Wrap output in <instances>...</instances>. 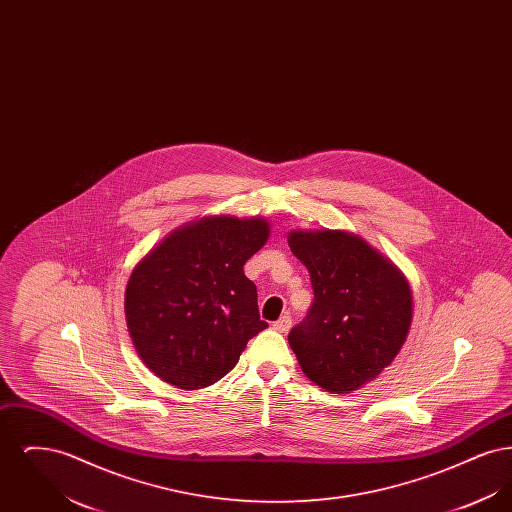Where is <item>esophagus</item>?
Listing matches in <instances>:
<instances>
[{"label": "esophagus", "instance_id": "34e87169", "mask_svg": "<svg viewBox=\"0 0 512 512\" xmlns=\"http://www.w3.org/2000/svg\"><path fill=\"white\" fill-rule=\"evenodd\" d=\"M290 326H292V317H290V315H284V317L278 318V320L272 324V328H274L276 332H286V330H290Z\"/></svg>", "mask_w": 512, "mask_h": 512}]
</instances>
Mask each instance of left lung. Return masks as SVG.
Returning a JSON list of instances; mask_svg holds the SVG:
<instances>
[{"label": "left lung", "mask_w": 512, "mask_h": 512, "mask_svg": "<svg viewBox=\"0 0 512 512\" xmlns=\"http://www.w3.org/2000/svg\"><path fill=\"white\" fill-rule=\"evenodd\" d=\"M288 242L315 292L309 313L290 330L293 353L320 388L357 390L405 343L413 317L409 284L357 236L297 230Z\"/></svg>", "instance_id": "obj_1"}]
</instances>
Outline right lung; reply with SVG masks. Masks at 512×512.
I'll use <instances>...</instances> for the list:
<instances>
[{
    "label": "right lung",
    "mask_w": 512,
    "mask_h": 512,
    "mask_svg": "<svg viewBox=\"0 0 512 512\" xmlns=\"http://www.w3.org/2000/svg\"><path fill=\"white\" fill-rule=\"evenodd\" d=\"M268 238L267 220L215 217L184 226L134 268L124 311L147 368L182 390L226 376L268 324L245 261Z\"/></svg>",
    "instance_id": "1"
}]
</instances>
